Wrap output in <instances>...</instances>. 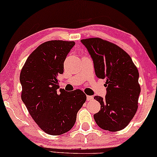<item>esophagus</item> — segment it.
<instances>
[{"mask_svg": "<svg viewBox=\"0 0 157 157\" xmlns=\"http://www.w3.org/2000/svg\"><path fill=\"white\" fill-rule=\"evenodd\" d=\"M93 99H94V97L92 96H87L86 97L87 101H91V100H93Z\"/></svg>", "mask_w": 157, "mask_h": 157, "instance_id": "esophagus-1", "label": "esophagus"}]
</instances>
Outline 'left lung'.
<instances>
[{
  "instance_id": "1",
  "label": "left lung",
  "mask_w": 157,
  "mask_h": 157,
  "mask_svg": "<svg viewBox=\"0 0 157 157\" xmlns=\"http://www.w3.org/2000/svg\"><path fill=\"white\" fill-rule=\"evenodd\" d=\"M94 62L96 76L106 80L105 98L95 96L101 109L94 118L101 129L112 132L125 128L135 115L141 92L139 74L129 55L119 46L101 38L81 40Z\"/></svg>"
}]
</instances>
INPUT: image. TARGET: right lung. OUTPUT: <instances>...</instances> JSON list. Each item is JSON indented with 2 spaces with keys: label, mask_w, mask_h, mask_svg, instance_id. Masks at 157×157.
Returning a JSON list of instances; mask_svg holds the SVG:
<instances>
[{
  "label": "right lung",
  "mask_w": 157,
  "mask_h": 157,
  "mask_svg": "<svg viewBox=\"0 0 157 157\" xmlns=\"http://www.w3.org/2000/svg\"><path fill=\"white\" fill-rule=\"evenodd\" d=\"M74 44L63 40L44 42L28 57L20 74L22 101L39 127L50 135L70 131L86 99L80 89L58 90V76L63 73L64 61Z\"/></svg>",
  "instance_id": "1"
}]
</instances>
